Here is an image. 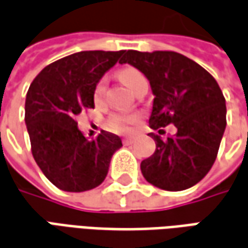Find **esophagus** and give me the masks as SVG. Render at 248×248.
<instances>
[{
  "instance_id": "obj_1",
  "label": "esophagus",
  "mask_w": 248,
  "mask_h": 248,
  "mask_svg": "<svg viewBox=\"0 0 248 248\" xmlns=\"http://www.w3.org/2000/svg\"><path fill=\"white\" fill-rule=\"evenodd\" d=\"M132 140H134V136H127V138H124V139H123L124 143H131Z\"/></svg>"
}]
</instances>
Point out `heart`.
<instances>
[{"mask_svg": "<svg viewBox=\"0 0 248 248\" xmlns=\"http://www.w3.org/2000/svg\"><path fill=\"white\" fill-rule=\"evenodd\" d=\"M121 78L124 79V82L127 83L129 88L134 90L138 83L141 82L144 78V75L141 74L140 71L135 67H125V69L121 70ZM107 85L108 79L107 77H102L100 78L94 86V92H93V95H94V101L95 102H101L104 95H105V92H107ZM139 120V114L138 113H127V112H114L112 113L107 120V127L109 129H112L114 132H128L129 128L132 124H135L136 121Z\"/></svg>", "mask_w": 248, "mask_h": 248, "instance_id": "heart-1", "label": "heart"}]
</instances>
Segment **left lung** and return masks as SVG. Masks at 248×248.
I'll list each match as a JSON object with an SVG mask.
<instances>
[{
  "label": "left lung",
  "instance_id": "obj_1",
  "mask_svg": "<svg viewBox=\"0 0 248 248\" xmlns=\"http://www.w3.org/2000/svg\"><path fill=\"white\" fill-rule=\"evenodd\" d=\"M120 62L132 64L150 81L155 95L150 127L174 124L178 129L166 139L150 134L156 148L140 163L143 177L169 192L192 187L213 166L227 125L218 83L199 63L174 51L128 49Z\"/></svg>",
  "mask_w": 248,
  "mask_h": 248
}]
</instances>
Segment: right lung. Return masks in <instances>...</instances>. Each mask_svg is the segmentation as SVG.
I'll return each mask as SVG.
<instances>
[{
	"label": "right lung",
	"instance_id": "obj_1",
	"mask_svg": "<svg viewBox=\"0 0 248 248\" xmlns=\"http://www.w3.org/2000/svg\"><path fill=\"white\" fill-rule=\"evenodd\" d=\"M121 51H81L51 63L36 75L25 100V124L37 166L64 192L101 185L112 155L121 147L117 135L101 131L88 140L77 116L94 109V86L121 61Z\"/></svg>",
	"mask_w": 248,
	"mask_h": 248
}]
</instances>
